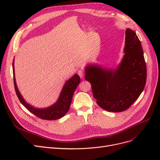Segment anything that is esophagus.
Here are the masks:
<instances>
[{
    "label": "esophagus",
    "instance_id": "esophagus-1",
    "mask_svg": "<svg viewBox=\"0 0 160 160\" xmlns=\"http://www.w3.org/2000/svg\"><path fill=\"white\" fill-rule=\"evenodd\" d=\"M77 73H78V75H79V77H81V78H83V77H84V72H83V71L79 70L78 71H77Z\"/></svg>",
    "mask_w": 160,
    "mask_h": 160
}]
</instances>
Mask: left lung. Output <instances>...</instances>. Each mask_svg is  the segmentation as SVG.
<instances>
[{
	"instance_id": "obj_1",
	"label": "left lung",
	"mask_w": 160,
	"mask_h": 160,
	"mask_svg": "<svg viewBox=\"0 0 160 160\" xmlns=\"http://www.w3.org/2000/svg\"><path fill=\"white\" fill-rule=\"evenodd\" d=\"M125 54L115 69L89 64L85 78L91 85L94 98L100 108L109 112L128 109L142 93L147 69L141 42L133 31L127 28Z\"/></svg>"
}]
</instances>
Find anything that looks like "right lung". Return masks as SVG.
<instances>
[{
    "mask_svg": "<svg viewBox=\"0 0 160 160\" xmlns=\"http://www.w3.org/2000/svg\"><path fill=\"white\" fill-rule=\"evenodd\" d=\"M12 70L14 89H15L18 98L20 100L21 103L32 114L35 115L37 117L42 119L56 120L63 117L67 113V111H69L72 98V95H73V93L76 88H77V86L80 83L81 79L78 75H74L71 79L67 80L65 82L63 88H62L61 90L59 99H58V100L54 104L50 106V107L39 109L36 108L31 105L30 104L27 103L25 100L23 99L20 91H18L16 83L15 75H14V60L12 62Z\"/></svg>",
    "mask_w": 160,
    "mask_h": 160,
    "instance_id": "1",
    "label": "right lung"
}]
</instances>
